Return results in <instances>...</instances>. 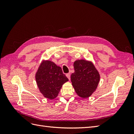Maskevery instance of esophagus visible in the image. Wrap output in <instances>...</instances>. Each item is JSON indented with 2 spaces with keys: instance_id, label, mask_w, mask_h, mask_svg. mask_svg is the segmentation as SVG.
<instances>
[{
  "instance_id": "obj_1",
  "label": "esophagus",
  "mask_w": 134,
  "mask_h": 134,
  "mask_svg": "<svg viewBox=\"0 0 134 134\" xmlns=\"http://www.w3.org/2000/svg\"><path fill=\"white\" fill-rule=\"evenodd\" d=\"M66 76L67 78L69 79V80L70 79V73H68L66 74Z\"/></svg>"
}]
</instances>
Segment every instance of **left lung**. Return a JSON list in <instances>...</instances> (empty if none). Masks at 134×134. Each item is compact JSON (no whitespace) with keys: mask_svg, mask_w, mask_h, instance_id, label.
Wrapping results in <instances>:
<instances>
[{"mask_svg":"<svg viewBox=\"0 0 134 134\" xmlns=\"http://www.w3.org/2000/svg\"><path fill=\"white\" fill-rule=\"evenodd\" d=\"M74 72L71 75V82L76 94L83 98L90 97L98 87L100 75L91 61L75 60Z\"/></svg>","mask_w":134,"mask_h":134,"instance_id":"8db88e82","label":"left lung"}]
</instances>
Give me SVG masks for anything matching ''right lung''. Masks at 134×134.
<instances>
[{"instance_id": "1", "label": "right lung", "mask_w": 134, "mask_h": 134, "mask_svg": "<svg viewBox=\"0 0 134 134\" xmlns=\"http://www.w3.org/2000/svg\"><path fill=\"white\" fill-rule=\"evenodd\" d=\"M35 79L40 92L50 100L58 97L63 85L69 80L61 67L48 60H43L40 63Z\"/></svg>"}]
</instances>
